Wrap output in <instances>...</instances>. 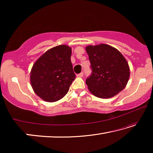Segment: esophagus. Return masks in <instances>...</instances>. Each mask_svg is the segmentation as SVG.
I'll list each match as a JSON object with an SVG mask.
<instances>
[{"label":"esophagus","mask_w":153,"mask_h":153,"mask_svg":"<svg viewBox=\"0 0 153 153\" xmlns=\"http://www.w3.org/2000/svg\"><path fill=\"white\" fill-rule=\"evenodd\" d=\"M83 76H84V73H83V72H81L80 74L77 75V76L79 77H83Z\"/></svg>","instance_id":"1"}]
</instances>
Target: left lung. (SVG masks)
<instances>
[{
    "instance_id": "left-lung-1",
    "label": "left lung",
    "mask_w": 153,
    "mask_h": 153,
    "mask_svg": "<svg viewBox=\"0 0 153 153\" xmlns=\"http://www.w3.org/2000/svg\"><path fill=\"white\" fill-rule=\"evenodd\" d=\"M92 72L86 79L90 92L101 98L113 97L123 90L129 77V67L124 56L109 45L86 48Z\"/></svg>"
}]
</instances>
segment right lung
I'll return each mask as SVG.
<instances>
[{
	"label": "right lung",
	"mask_w": 153,
	"mask_h": 153,
	"mask_svg": "<svg viewBox=\"0 0 153 153\" xmlns=\"http://www.w3.org/2000/svg\"><path fill=\"white\" fill-rule=\"evenodd\" d=\"M71 48L55 46L36 61L30 74L31 84L38 97L55 102L65 96L76 78L71 61Z\"/></svg>",
	"instance_id": "right-lung-1"
}]
</instances>
